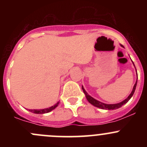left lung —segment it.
Here are the masks:
<instances>
[{
  "instance_id": "8db88e82",
  "label": "left lung",
  "mask_w": 147,
  "mask_h": 147,
  "mask_svg": "<svg viewBox=\"0 0 147 147\" xmlns=\"http://www.w3.org/2000/svg\"><path fill=\"white\" fill-rule=\"evenodd\" d=\"M121 47H124V46H123L122 45H121ZM133 64H134V63H133ZM136 70H137V69H136ZM137 84V80L136 81V83L134 84V87H133V90H132V91H131V94H130L128 96V97H127V99H125V100H123L122 102H119V103L112 104V105H108V104L102 103V102L98 101V100H95V99H94L93 97H92L91 96L89 95V94H87V92L85 91V90H84V87H83L82 86V89L83 92H84V93L85 94V97H86V98H87V101L90 102L91 105H94V107H97L100 108V109H108V110H112V109H118V108L121 107L123 105H124V104L127 103V102H128L129 100H130V99H131V97L133 96V94H134V91H135V90H136Z\"/></svg>"
}]
</instances>
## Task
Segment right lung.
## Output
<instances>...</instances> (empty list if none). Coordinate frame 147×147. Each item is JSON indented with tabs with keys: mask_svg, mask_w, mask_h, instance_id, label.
Listing matches in <instances>:
<instances>
[{
	"mask_svg": "<svg viewBox=\"0 0 147 147\" xmlns=\"http://www.w3.org/2000/svg\"><path fill=\"white\" fill-rule=\"evenodd\" d=\"M59 103L60 102H57V103L55 104L53 106L50 107L49 108H45V109H29L30 112H33L35 114H45V113H48V112H51L52 110H53L54 109H55L57 106H58Z\"/></svg>",
	"mask_w": 147,
	"mask_h": 147,
	"instance_id": "obj_1",
	"label": "right lung"
}]
</instances>
